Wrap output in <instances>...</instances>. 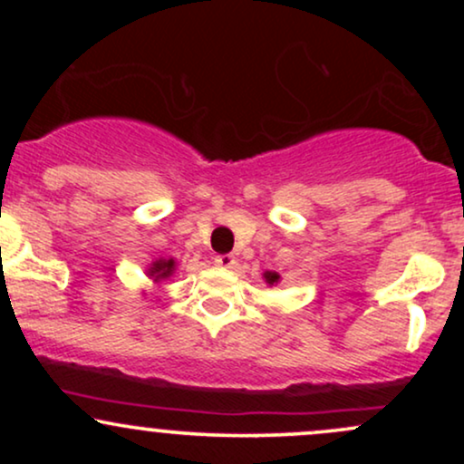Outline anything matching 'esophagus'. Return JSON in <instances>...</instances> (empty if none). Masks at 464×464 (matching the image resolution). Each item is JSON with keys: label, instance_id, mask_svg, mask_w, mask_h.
Returning <instances> with one entry per match:
<instances>
[{"label": "esophagus", "instance_id": "1", "mask_svg": "<svg viewBox=\"0 0 464 464\" xmlns=\"http://www.w3.org/2000/svg\"><path fill=\"white\" fill-rule=\"evenodd\" d=\"M216 264L222 266V268H233V264H236V257H233V255H218Z\"/></svg>", "mask_w": 464, "mask_h": 464}]
</instances>
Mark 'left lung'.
<instances>
[{
	"label": "left lung",
	"instance_id": "1",
	"mask_svg": "<svg viewBox=\"0 0 464 464\" xmlns=\"http://www.w3.org/2000/svg\"><path fill=\"white\" fill-rule=\"evenodd\" d=\"M266 281H268V284H275V281H279V275H276V273H266Z\"/></svg>",
	"mask_w": 464,
	"mask_h": 464
}]
</instances>
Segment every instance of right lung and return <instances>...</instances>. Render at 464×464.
Instances as JSON below:
<instances>
[{
  "label": "right lung",
  "instance_id": "obj_1",
  "mask_svg": "<svg viewBox=\"0 0 464 464\" xmlns=\"http://www.w3.org/2000/svg\"><path fill=\"white\" fill-rule=\"evenodd\" d=\"M172 270H174V262L172 259H168V262H157L152 266V270H150V275L152 276H157V279H163V276H169L172 275Z\"/></svg>",
  "mask_w": 464,
  "mask_h": 464
}]
</instances>
